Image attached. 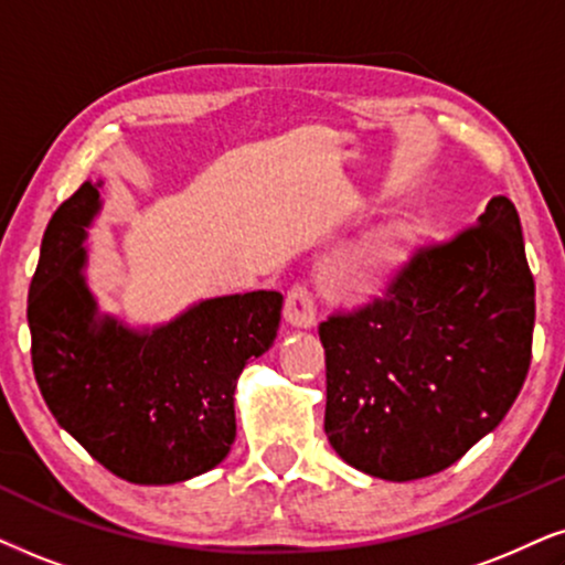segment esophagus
<instances>
[{"label":"esophagus","mask_w":565,"mask_h":565,"mask_svg":"<svg viewBox=\"0 0 565 565\" xmlns=\"http://www.w3.org/2000/svg\"><path fill=\"white\" fill-rule=\"evenodd\" d=\"M284 318L291 328H302V331L316 326V299L310 291L305 287L289 289L287 302H284Z\"/></svg>","instance_id":"esophagus-1"}]
</instances>
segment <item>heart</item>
Instances as JSON below:
<instances>
[{
	"label": "heart",
	"instance_id": "obj_1",
	"mask_svg": "<svg viewBox=\"0 0 565 565\" xmlns=\"http://www.w3.org/2000/svg\"><path fill=\"white\" fill-rule=\"evenodd\" d=\"M414 249L417 232L409 221H388L328 258L320 270V284L333 302H375L409 266Z\"/></svg>",
	"mask_w": 565,
	"mask_h": 565
}]
</instances>
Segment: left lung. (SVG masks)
Segmentation results:
<instances>
[{"label":"left lung","instance_id":"obj_1","mask_svg":"<svg viewBox=\"0 0 565 565\" xmlns=\"http://www.w3.org/2000/svg\"><path fill=\"white\" fill-rule=\"evenodd\" d=\"M532 331L521 221L498 195L472 230L419 249L383 299L320 323L333 451L388 482L448 469L516 402Z\"/></svg>","mask_w":565,"mask_h":565}]
</instances>
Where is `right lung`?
I'll return each mask as SVG.
<instances>
[{"mask_svg": "<svg viewBox=\"0 0 565 565\" xmlns=\"http://www.w3.org/2000/svg\"><path fill=\"white\" fill-rule=\"evenodd\" d=\"M102 184H81L49 221L28 295L33 373L54 419L111 475L174 484L226 459L234 391L274 344L284 297L200 299L169 323L132 328L98 310L88 287V226Z\"/></svg>", "mask_w": 565, "mask_h": 565, "instance_id": "right-lung-1", "label": "right lung"}]
</instances>
